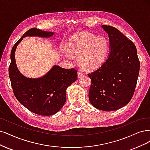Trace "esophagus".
<instances>
[{
    "instance_id": "34e87169",
    "label": "esophagus",
    "mask_w": 150,
    "mask_h": 150,
    "mask_svg": "<svg viewBox=\"0 0 150 150\" xmlns=\"http://www.w3.org/2000/svg\"><path fill=\"white\" fill-rule=\"evenodd\" d=\"M83 75H84V74L82 73V72H81V71L78 72V78L79 79H80V77H81V76H83Z\"/></svg>"
}]
</instances>
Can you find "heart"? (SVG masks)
<instances>
[{"mask_svg":"<svg viewBox=\"0 0 150 150\" xmlns=\"http://www.w3.org/2000/svg\"><path fill=\"white\" fill-rule=\"evenodd\" d=\"M64 50V57L71 60L79 56V64L86 70L98 68L103 64L108 52V43L105 38L98 37L88 32L76 33L71 36Z\"/></svg>","mask_w":150,"mask_h":150,"instance_id":"obj_1","label":"heart"}]
</instances>
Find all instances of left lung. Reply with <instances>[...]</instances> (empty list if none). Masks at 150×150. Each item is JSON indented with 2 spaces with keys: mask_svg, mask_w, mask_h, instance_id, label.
Here are the masks:
<instances>
[{
  "mask_svg": "<svg viewBox=\"0 0 150 150\" xmlns=\"http://www.w3.org/2000/svg\"><path fill=\"white\" fill-rule=\"evenodd\" d=\"M108 35V59L88 74L91 80L88 93L91 104L103 111L123 107L133 95L139 71L137 50L133 42L115 27L102 25Z\"/></svg>",
  "mask_w": 150,
  "mask_h": 150,
  "instance_id": "left-lung-1",
  "label": "left lung"
}]
</instances>
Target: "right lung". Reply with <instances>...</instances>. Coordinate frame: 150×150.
<instances>
[{
    "instance_id": "1",
    "label": "right lung",
    "mask_w": 150,
    "mask_h": 150,
    "mask_svg": "<svg viewBox=\"0 0 150 150\" xmlns=\"http://www.w3.org/2000/svg\"><path fill=\"white\" fill-rule=\"evenodd\" d=\"M53 32L43 31L36 28L27 31L13 47L8 74L16 98L30 112L37 115L50 116L57 113L65 104L66 90L77 79V71L54 65L47 73L39 78L32 79L23 75L16 62L17 47L23 38L38 37L50 38Z\"/></svg>"
}]
</instances>
